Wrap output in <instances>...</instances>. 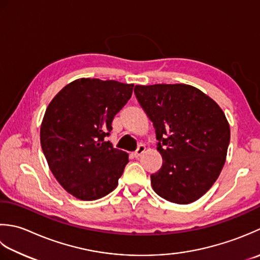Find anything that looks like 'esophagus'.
<instances>
[{
    "label": "esophagus",
    "instance_id": "1",
    "mask_svg": "<svg viewBox=\"0 0 260 260\" xmlns=\"http://www.w3.org/2000/svg\"><path fill=\"white\" fill-rule=\"evenodd\" d=\"M145 150H146V147L144 145H139V147L137 148V150L134 152V156L136 158H139L142 155V153L145 152Z\"/></svg>",
    "mask_w": 260,
    "mask_h": 260
}]
</instances>
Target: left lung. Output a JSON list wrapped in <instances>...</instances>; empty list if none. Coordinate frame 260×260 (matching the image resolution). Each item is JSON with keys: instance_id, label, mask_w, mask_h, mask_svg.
I'll return each instance as SVG.
<instances>
[{"instance_id": "8db88e82", "label": "left lung", "mask_w": 260, "mask_h": 260, "mask_svg": "<svg viewBox=\"0 0 260 260\" xmlns=\"http://www.w3.org/2000/svg\"><path fill=\"white\" fill-rule=\"evenodd\" d=\"M138 102L151 120L162 157L151 185L160 198L188 204L208 192L225 162L230 126L208 95L186 84L136 85Z\"/></svg>"}]
</instances>
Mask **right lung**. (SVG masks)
<instances>
[{"instance_id": "1", "label": "right lung", "mask_w": 260, "mask_h": 260, "mask_svg": "<svg viewBox=\"0 0 260 260\" xmlns=\"http://www.w3.org/2000/svg\"><path fill=\"white\" fill-rule=\"evenodd\" d=\"M132 89L134 84L79 78L47 108L40 128L42 151L58 183L76 199L98 200L118 186L129 157L105 137Z\"/></svg>"}]
</instances>
